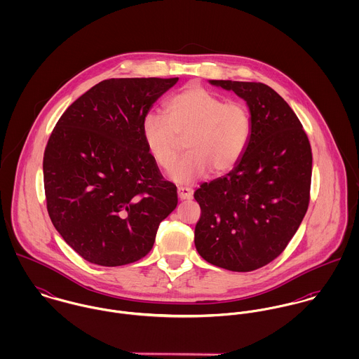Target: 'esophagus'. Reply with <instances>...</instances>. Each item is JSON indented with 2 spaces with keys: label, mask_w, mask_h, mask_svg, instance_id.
<instances>
[{
  "label": "esophagus",
  "mask_w": 359,
  "mask_h": 359,
  "mask_svg": "<svg viewBox=\"0 0 359 359\" xmlns=\"http://www.w3.org/2000/svg\"><path fill=\"white\" fill-rule=\"evenodd\" d=\"M194 196V189L187 187H178V198L181 201H189Z\"/></svg>",
  "instance_id": "34e87169"
}]
</instances>
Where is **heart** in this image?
I'll use <instances>...</instances> for the list:
<instances>
[{"mask_svg": "<svg viewBox=\"0 0 359 359\" xmlns=\"http://www.w3.org/2000/svg\"><path fill=\"white\" fill-rule=\"evenodd\" d=\"M164 116L149 113L142 123L145 148L156 165L167 171L187 138V156L170 177L189 184L212 174L232 171L246 152L252 137V116L246 104L224 100L202 86H188L164 103Z\"/></svg>", "mask_w": 359, "mask_h": 359, "instance_id": "heart-1", "label": "heart"}]
</instances>
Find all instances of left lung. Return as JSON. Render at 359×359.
<instances>
[{
	"mask_svg": "<svg viewBox=\"0 0 359 359\" xmlns=\"http://www.w3.org/2000/svg\"><path fill=\"white\" fill-rule=\"evenodd\" d=\"M211 84L232 90L248 102L252 137L231 172L195 191L202 210L195 246L212 265L249 272L286 249L307 212L311 145L293 109L266 84L231 80Z\"/></svg>",
	"mask_w": 359,
	"mask_h": 359,
	"instance_id": "obj_1",
	"label": "left lung"
}]
</instances>
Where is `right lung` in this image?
<instances>
[{
  "mask_svg": "<svg viewBox=\"0 0 359 359\" xmlns=\"http://www.w3.org/2000/svg\"><path fill=\"white\" fill-rule=\"evenodd\" d=\"M174 79H109L72 103L43 160L47 210L65 242L88 262L118 266L154 248L177 207L142 138V123Z\"/></svg>",
  "mask_w": 359,
  "mask_h": 359,
  "instance_id": "obj_1",
  "label": "right lung"
}]
</instances>
